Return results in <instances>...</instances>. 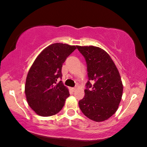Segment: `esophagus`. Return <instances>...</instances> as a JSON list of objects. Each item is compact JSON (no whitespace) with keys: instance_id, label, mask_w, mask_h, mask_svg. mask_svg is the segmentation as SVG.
I'll list each match as a JSON object with an SVG mask.
<instances>
[{"instance_id":"1","label":"esophagus","mask_w":147,"mask_h":147,"mask_svg":"<svg viewBox=\"0 0 147 147\" xmlns=\"http://www.w3.org/2000/svg\"><path fill=\"white\" fill-rule=\"evenodd\" d=\"M76 90V88H72V90L75 91Z\"/></svg>"}]
</instances>
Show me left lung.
<instances>
[{
  "label": "left lung",
  "mask_w": 147,
  "mask_h": 147,
  "mask_svg": "<svg viewBox=\"0 0 147 147\" xmlns=\"http://www.w3.org/2000/svg\"><path fill=\"white\" fill-rule=\"evenodd\" d=\"M77 48L85 58L88 77L79 108L92 120H106L117 111L122 99L123 85L119 71L109 54L100 48L77 45Z\"/></svg>",
  "instance_id": "8db88e82"
}]
</instances>
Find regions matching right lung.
<instances>
[{
	"mask_svg": "<svg viewBox=\"0 0 147 147\" xmlns=\"http://www.w3.org/2000/svg\"><path fill=\"white\" fill-rule=\"evenodd\" d=\"M77 49L75 45L54 43L45 48L35 59L26 78L25 93L28 104L38 115L58 113L69 97L61 81L63 63Z\"/></svg>",
	"mask_w": 147,
	"mask_h": 147,
	"instance_id": "add662e5",
	"label": "right lung"
}]
</instances>
